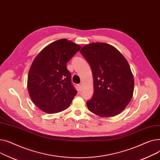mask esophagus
Listing matches in <instances>:
<instances>
[{
	"mask_svg": "<svg viewBox=\"0 0 160 160\" xmlns=\"http://www.w3.org/2000/svg\"><path fill=\"white\" fill-rule=\"evenodd\" d=\"M78 88H79V89L81 90V88H82V86L81 85V84H78Z\"/></svg>",
	"mask_w": 160,
	"mask_h": 160,
	"instance_id": "esophagus-1",
	"label": "esophagus"
}]
</instances>
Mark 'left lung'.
<instances>
[{"instance_id":"obj_1","label":"left lung","mask_w":160,"mask_h":160,"mask_svg":"<svg viewBox=\"0 0 160 160\" xmlns=\"http://www.w3.org/2000/svg\"><path fill=\"white\" fill-rule=\"evenodd\" d=\"M81 53L89 63L94 92L88 108L100 117H113L123 111L133 96L134 81L126 59L116 48L103 42L83 46Z\"/></svg>"}]
</instances>
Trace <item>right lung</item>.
I'll list each match as a JSON object with an SVG mask.
<instances>
[{
    "instance_id": "1",
    "label": "right lung",
    "mask_w": 160,
    "mask_h": 160,
    "mask_svg": "<svg viewBox=\"0 0 160 160\" xmlns=\"http://www.w3.org/2000/svg\"><path fill=\"white\" fill-rule=\"evenodd\" d=\"M81 47L65 39L56 41L37 55L28 77V90L34 104L48 114L67 109L78 93L67 62Z\"/></svg>"
}]
</instances>
